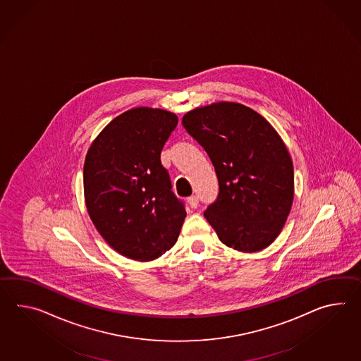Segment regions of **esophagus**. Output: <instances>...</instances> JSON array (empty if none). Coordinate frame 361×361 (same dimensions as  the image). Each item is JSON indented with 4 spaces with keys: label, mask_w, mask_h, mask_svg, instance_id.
Segmentation results:
<instances>
[{
    "label": "esophagus",
    "mask_w": 361,
    "mask_h": 361,
    "mask_svg": "<svg viewBox=\"0 0 361 361\" xmlns=\"http://www.w3.org/2000/svg\"><path fill=\"white\" fill-rule=\"evenodd\" d=\"M188 203L190 204V207H192V209H197V207H198V203H200V200H198L197 195H192V197L188 198Z\"/></svg>",
    "instance_id": "esophagus-1"
}]
</instances>
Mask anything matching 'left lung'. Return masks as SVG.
Segmentation results:
<instances>
[{"label":"left lung","mask_w":361,"mask_h":361,"mask_svg":"<svg viewBox=\"0 0 361 361\" xmlns=\"http://www.w3.org/2000/svg\"><path fill=\"white\" fill-rule=\"evenodd\" d=\"M183 126L215 167L219 195L204 217L219 240L240 252L267 249L294 200L293 161L277 130L255 110L224 101L186 112Z\"/></svg>","instance_id":"left-lung-1"}]
</instances>
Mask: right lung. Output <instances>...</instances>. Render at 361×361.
<instances>
[{"instance_id": "add662e5", "label": "right lung", "mask_w": 361, "mask_h": 361, "mask_svg": "<svg viewBox=\"0 0 361 361\" xmlns=\"http://www.w3.org/2000/svg\"><path fill=\"white\" fill-rule=\"evenodd\" d=\"M177 121L173 112L135 107L112 119L88 149L84 197L89 217L123 257L154 260L178 238L186 212L161 161Z\"/></svg>"}]
</instances>
